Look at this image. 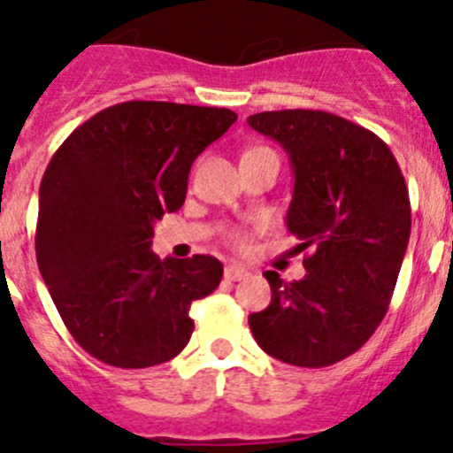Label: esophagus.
<instances>
[{
  "label": "esophagus",
  "instance_id": "1",
  "mask_svg": "<svg viewBox=\"0 0 453 453\" xmlns=\"http://www.w3.org/2000/svg\"><path fill=\"white\" fill-rule=\"evenodd\" d=\"M223 274H226L227 281H239V279H246L250 273H248L243 265L232 264V265H226V273H223Z\"/></svg>",
  "mask_w": 453,
  "mask_h": 453
}]
</instances>
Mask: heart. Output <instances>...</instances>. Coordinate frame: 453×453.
I'll return each instance as SVG.
<instances>
[{
    "instance_id": "obj_1",
    "label": "heart",
    "mask_w": 453,
    "mask_h": 453,
    "mask_svg": "<svg viewBox=\"0 0 453 453\" xmlns=\"http://www.w3.org/2000/svg\"><path fill=\"white\" fill-rule=\"evenodd\" d=\"M250 151H255V150H250ZM227 241H230L232 246H236V248H243V243H246V239H243V234H241L239 230H232L230 234H227Z\"/></svg>"
}]
</instances>
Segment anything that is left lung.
Listing matches in <instances>:
<instances>
[{"label":"left lung","mask_w":453,"mask_h":453,"mask_svg":"<svg viewBox=\"0 0 453 453\" xmlns=\"http://www.w3.org/2000/svg\"><path fill=\"white\" fill-rule=\"evenodd\" d=\"M248 125L288 154L286 227L311 248L299 281L264 273L273 299L248 324L274 360L331 366L362 349L388 311L411 234L404 176L387 142L335 113L264 111Z\"/></svg>","instance_id":"left-lung-1"}]
</instances>
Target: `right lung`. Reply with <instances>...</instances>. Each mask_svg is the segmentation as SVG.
<instances>
[{
  "mask_svg": "<svg viewBox=\"0 0 453 453\" xmlns=\"http://www.w3.org/2000/svg\"><path fill=\"white\" fill-rule=\"evenodd\" d=\"M236 113L131 100L103 109L66 138L40 185L35 252L73 340L104 365L145 369L192 337L189 306L217 290L210 255L160 261L154 223L176 212L196 156Z\"/></svg>",
  "mask_w": 453,
  "mask_h": 453,
  "instance_id": "1",
  "label": "right lung"
}]
</instances>
